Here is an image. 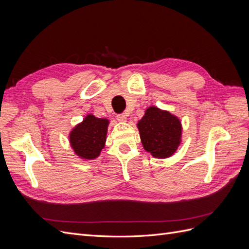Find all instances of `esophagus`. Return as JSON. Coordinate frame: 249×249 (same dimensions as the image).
<instances>
[{"label": "esophagus", "instance_id": "1", "mask_svg": "<svg viewBox=\"0 0 249 249\" xmlns=\"http://www.w3.org/2000/svg\"><path fill=\"white\" fill-rule=\"evenodd\" d=\"M116 118H117L118 122H120V123H125L126 122V115H124V114H118L116 116Z\"/></svg>", "mask_w": 249, "mask_h": 249}]
</instances>
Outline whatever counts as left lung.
Here are the masks:
<instances>
[{
    "label": "left lung",
    "mask_w": 249,
    "mask_h": 249,
    "mask_svg": "<svg viewBox=\"0 0 249 249\" xmlns=\"http://www.w3.org/2000/svg\"><path fill=\"white\" fill-rule=\"evenodd\" d=\"M143 148L155 158L165 159L176 153L182 137L179 119L168 111L149 107L137 124Z\"/></svg>",
    "instance_id": "obj_1"
}]
</instances>
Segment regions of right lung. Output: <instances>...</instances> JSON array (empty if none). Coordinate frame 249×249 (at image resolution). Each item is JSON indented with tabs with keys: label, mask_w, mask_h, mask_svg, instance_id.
Masks as SVG:
<instances>
[{
	"label": "right lung",
	"mask_w": 249,
	"mask_h": 249,
	"mask_svg": "<svg viewBox=\"0 0 249 249\" xmlns=\"http://www.w3.org/2000/svg\"><path fill=\"white\" fill-rule=\"evenodd\" d=\"M109 120L88 114L70 134L71 145L82 159L92 160L100 156L105 147Z\"/></svg>",
	"instance_id": "obj_1"
}]
</instances>
